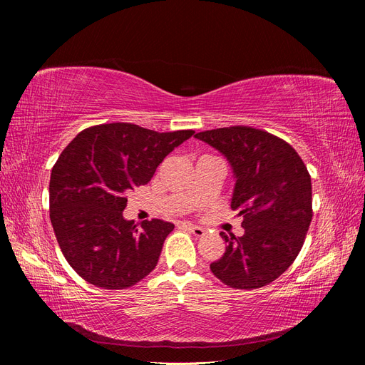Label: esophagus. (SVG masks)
Wrapping results in <instances>:
<instances>
[{"label": "esophagus", "mask_w": 365, "mask_h": 365, "mask_svg": "<svg viewBox=\"0 0 365 365\" xmlns=\"http://www.w3.org/2000/svg\"><path fill=\"white\" fill-rule=\"evenodd\" d=\"M180 225H181V227H185L187 230H190L192 233H193L195 236H197V237H201V236L205 235V230H204L202 227H197V225H193V224H189V222H180Z\"/></svg>", "instance_id": "34e87169"}]
</instances>
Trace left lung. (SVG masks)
<instances>
[{"mask_svg": "<svg viewBox=\"0 0 365 365\" xmlns=\"http://www.w3.org/2000/svg\"><path fill=\"white\" fill-rule=\"evenodd\" d=\"M230 161L236 175L231 208L244 217V236H220L225 252L210 264L235 289H257L288 269L312 220V182L300 155L263 129L230 126L195 135Z\"/></svg>", "mask_w": 365, "mask_h": 365, "instance_id": "left-lung-1", "label": "left lung"}]
</instances>
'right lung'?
I'll return each mask as SVG.
<instances>
[{
    "instance_id": "add662e5",
    "label": "right lung",
    "mask_w": 365,
    "mask_h": 365,
    "mask_svg": "<svg viewBox=\"0 0 365 365\" xmlns=\"http://www.w3.org/2000/svg\"><path fill=\"white\" fill-rule=\"evenodd\" d=\"M195 130L157 132L132 123L83 129L50 176V219L63 257L97 288L126 289L157 267L172 222L123 217L128 193Z\"/></svg>"
}]
</instances>
